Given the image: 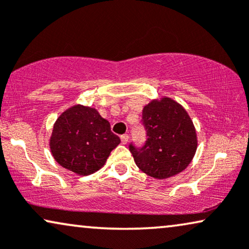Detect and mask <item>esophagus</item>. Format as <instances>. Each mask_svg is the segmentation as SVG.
<instances>
[{
  "instance_id": "esophagus-1",
  "label": "esophagus",
  "mask_w": 249,
  "mask_h": 249,
  "mask_svg": "<svg viewBox=\"0 0 249 249\" xmlns=\"http://www.w3.org/2000/svg\"><path fill=\"white\" fill-rule=\"evenodd\" d=\"M121 143L122 144H127V142H128V140H129V136H128V134H124V135H121Z\"/></svg>"
}]
</instances>
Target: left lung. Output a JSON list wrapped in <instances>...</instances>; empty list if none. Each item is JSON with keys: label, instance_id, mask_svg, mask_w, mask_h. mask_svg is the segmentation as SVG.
Wrapping results in <instances>:
<instances>
[{"label": "left lung", "instance_id": "8db88e82", "mask_svg": "<svg viewBox=\"0 0 249 249\" xmlns=\"http://www.w3.org/2000/svg\"><path fill=\"white\" fill-rule=\"evenodd\" d=\"M146 141L129 144V151L142 172L154 178H168L189 166L196 150V129L178 103L170 98L152 101L142 113Z\"/></svg>", "mask_w": 249, "mask_h": 249}]
</instances>
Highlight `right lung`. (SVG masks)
<instances>
[{
	"label": "right lung",
	"mask_w": 249,
	"mask_h": 249,
	"mask_svg": "<svg viewBox=\"0 0 249 249\" xmlns=\"http://www.w3.org/2000/svg\"><path fill=\"white\" fill-rule=\"evenodd\" d=\"M120 138L95 108L76 105L57 119L50 140L51 153L60 166L90 175L104 166Z\"/></svg>",
	"instance_id": "add662e5"
}]
</instances>
